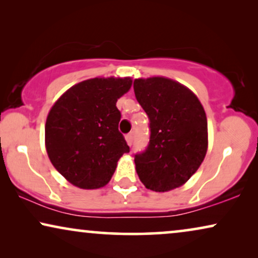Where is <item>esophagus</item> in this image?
<instances>
[{"label":"esophagus","instance_id":"1","mask_svg":"<svg viewBox=\"0 0 258 258\" xmlns=\"http://www.w3.org/2000/svg\"><path fill=\"white\" fill-rule=\"evenodd\" d=\"M125 141H126V143L129 144V146H132L133 142H134V135H133V134H128V135L125 136Z\"/></svg>","mask_w":258,"mask_h":258}]
</instances>
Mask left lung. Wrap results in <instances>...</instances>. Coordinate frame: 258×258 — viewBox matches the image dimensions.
Instances as JSON below:
<instances>
[{
  "label": "left lung",
  "instance_id": "8db88e82",
  "mask_svg": "<svg viewBox=\"0 0 258 258\" xmlns=\"http://www.w3.org/2000/svg\"><path fill=\"white\" fill-rule=\"evenodd\" d=\"M134 91L150 122L147 149L135 155L137 175L153 191L178 188L206 157V111L191 90L165 77L137 79Z\"/></svg>",
  "mask_w": 258,
  "mask_h": 258
}]
</instances>
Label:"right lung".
<instances>
[{"instance_id": "1", "label": "right lung", "mask_w": 258, "mask_h": 258, "mask_svg": "<svg viewBox=\"0 0 258 258\" xmlns=\"http://www.w3.org/2000/svg\"><path fill=\"white\" fill-rule=\"evenodd\" d=\"M130 77L90 79L70 88L55 102L45 122V148L51 163L81 189L110 181L129 147L118 130L116 102L132 87Z\"/></svg>"}]
</instances>
